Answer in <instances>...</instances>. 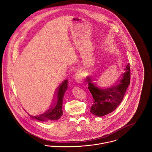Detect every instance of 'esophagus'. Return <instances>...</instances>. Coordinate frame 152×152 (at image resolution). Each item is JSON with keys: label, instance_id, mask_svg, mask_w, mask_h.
Wrapping results in <instances>:
<instances>
[{"label": "esophagus", "instance_id": "1", "mask_svg": "<svg viewBox=\"0 0 152 152\" xmlns=\"http://www.w3.org/2000/svg\"><path fill=\"white\" fill-rule=\"evenodd\" d=\"M74 80L77 83H79V84L83 83V78L82 75H81V72L80 71L77 72V73L75 74V77H74Z\"/></svg>", "mask_w": 152, "mask_h": 152}]
</instances>
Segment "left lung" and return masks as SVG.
<instances>
[{"label":"left lung","mask_w":152,"mask_h":152,"mask_svg":"<svg viewBox=\"0 0 152 152\" xmlns=\"http://www.w3.org/2000/svg\"><path fill=\"white\" fill-rule=\"evenodd\" d=\"M124 70V73L121 75L116 83L108 88L98 87L92 80L93 78L87 77L88 88L94 98V103L90 109L92 114L97 116H103L112 112L120 105L130 84L129 63Z\"/></svg>","instance_id":"8db88e82"}]
</instances>
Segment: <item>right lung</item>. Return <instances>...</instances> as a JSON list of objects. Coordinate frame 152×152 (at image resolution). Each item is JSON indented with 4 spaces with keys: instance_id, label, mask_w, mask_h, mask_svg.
Listing matches in <instances>:
<instances>
[{
    "instance_id": "right-lung-1",
    "label": "right lung",
    "mask_w": 152,
    "mask_h": 152,
    "mask_svg": "<svg viewBox=\"0 0 152 152\" xmlns=\"http://www.w3.org/2000/svg\"><path fill=\"white\" fill-rule=\"evenodd\" d=\"M68 81L64 80L57 88L51 107L43 113L37 115L28 114L32 118L42 122H52L58 120L63 115V102L65 91L68 87Z\"/></svg>"
}]
</instances>
